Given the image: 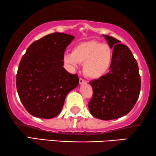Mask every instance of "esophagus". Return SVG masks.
I'll return each mask as SVG.
<instances>
[{"instance_id":"obj_1","label":"esophagus","mask_w":156,"mask_h":156,"mask_svg":"<svg viewBox=\"0 0 156 156\" xmlns=\"http://www.w3.org/2000/svg\"><path fill=\"white\" fill-rule=\"evenodd\" d=\"M87 82L85 80H83V79H80V84H86Z\"/></svg>"}]
</instances>
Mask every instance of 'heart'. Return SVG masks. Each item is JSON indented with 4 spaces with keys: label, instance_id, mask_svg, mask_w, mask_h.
<instances>
[{
    "label": "heart",
    "instance_id": "obj_1",
    "mask_svg": "<svg viewBox=\"0 0 156 156\" xmlns=\"http://www.w3.org/2000/svg\"><path fill=\"white\" fill-rule=\"evenodd\" d=\"M114 52L108 44H102L97 40H89L78 43L72 49V53L64 55V61L73 68L79 63H84L83 71L87 76L93 80L102 77L112 66Z\"/></svg>",
    "mask_w": 156,
    "mask_h": 156
}]
</instances>
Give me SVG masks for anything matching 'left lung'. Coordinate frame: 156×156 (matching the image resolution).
<instances>
[{
	"label": "left lung",
	"instance_id": "8db88e82",
	"mask_svg": "<svg viewBox=\"0 0 156 156\" xmlns=\"http://www.w3.org/2000/svg\"><path fill=\"white\" fill-rule=\"evenodd\" d=\"M103 37L113 49L114 58L107 74L89 82L93 97L88 106L94 117L107 121L131 112L139 97L141 84L138 63L130 49L116 38Z\"/></svg>",
	"mask_w": 156,
	"mask_h": 156
}]
</instances>
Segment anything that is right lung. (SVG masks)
Instances as JSON below:
<instances>
[{"label": "right lung", "mask_w": 156, "mask_h": 156, "mask_svg": "<svg viewBox=\"0 0 156 156\" xmlns=\"http://www.w3.org/2000/svg\"><path fill=\"white\" fill-rule=\"evenodd\" d=\"M73 35L54 33L33 42L19 64L16 87L19 97L33 116L52 119L61 112L67 94L79 84L77 74L68 72L64 52Z\"/></svg>", "instance_id": "1"}]
</instances>
